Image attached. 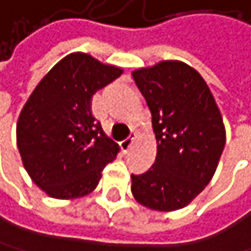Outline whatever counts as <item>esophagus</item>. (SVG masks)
I'll return each instance as SVG.
<instances>
[{
	"label": "esophagus",
	"mask_w": 251,
	"mask_h": 251,
	"mask_svg": "<svg viewBox=\"0 0 251 251\" xmlns=\"http://www.w3.org/2000/svg\"><path fill=\"white\" fill-rule=\"evenodd\" d=\"M134 140H135V134H131L126 140H123V141L120 143V149H122L123 153H128V151H129V149H131Z\"/></svg>",
	"instance_id": "34e87169"
}]
</instances>
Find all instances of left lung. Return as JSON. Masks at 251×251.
<instances>
[{"label": "left lung", "instance_id": "obj_1", "mask_svg": "<svg viewBox=\"0 0 251 251\" xmlns=\"http://www.w3.org/2000/svg\"><path fill=\"white\" fill-rule=\"evenodd\" d=\"M151 111L157 156L141 175H131L135 200L153 210L190 204L210 182L225 147L216 101L197 70L166 60L132 72Z\"/></svg>", "mask_w": 251, "mask_h": 251}]
</instances>
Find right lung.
<instances>
[{
  "label": "right lung",
  "instance_id": "obj_1",
  "mask_svg": "<svg viewBox=\"0 0 251 251\" xmlns=\"http://www.w3.org/2000/svg\"><path fill=\"white\" fill-rule=\"evenodd\" d=\"M89 54L73 52L36 85L17 120V147L32 181L50 197L70 200L98 185L119 146L91 113L92 95L122 75Z\"/></svg>",
  "mask_w": 251,
  "mask_h": 251
}]
</instances>
